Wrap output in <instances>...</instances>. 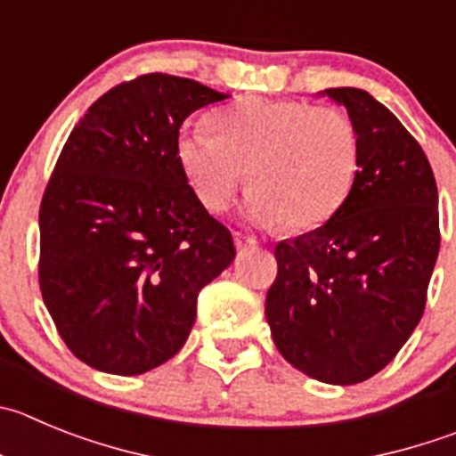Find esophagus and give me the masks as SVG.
Wrapping results in <instances>:
<instances>
[{
    "instance_id": "esophagus-1",
    "label": "esophagus",
    "mask_w": 456,
    "mask_h": 456,
    "mask_svg": "<svg viewBox=\"0 0 456 456\" xmlns=\"http://www.w3.org/2000/svg\"><path fill=\"white\" fill-rule=\"evenodd\" d=\"M233 242H236L238 252H249V249H256L258 248L256 238L245 236V233H240V232L233 233Z\"/></svg>"
}]
</instances>
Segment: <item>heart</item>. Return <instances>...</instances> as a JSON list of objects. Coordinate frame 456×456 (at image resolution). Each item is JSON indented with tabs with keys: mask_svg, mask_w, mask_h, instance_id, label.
Wrapping results in <instances>:
<instances>
[{
	"mask_svg": "<svg viewBox=\"0 0 456 456\" xmlns=\"http://www.w3.org/2000/svg\"><path fill=\"white\" fill-rule=\"evenodd\" d=\"M214 132L184 127L177 161L195 198L223 211L245 182L258 224L290 232L326 223L346 200L357 168V134L338 108L290 99L238 101L214 117Z\"/></svg>",
	"mask_w": 456,
	"mask_h": 456,
	"instance_id": "b5f03b06",
	"label": "heart"
}]
</instances>
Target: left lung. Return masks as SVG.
Returning a JSON list of instances; mask_svg holds the SVG:
<instances>
[{
  "instance_id": "8db88e82",
  "label": "left lung",
  "mask_w": 456,
  "mask_h": 456,
  "mask_svg": "<svg viewBox=\"0 0 456 456\" xmlns=\"http://www.w3.org/2000/svg\"><path fill=\"white\" fill-rule=\"evenodd\" d=\"M324 94L355 127V180L329 223L274 248L265 317L292 367L355 385L382 371L423 317L441 245L439 191L423 148L371 94Z\"/></svg>"
}]
</instances>
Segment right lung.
<instances>
[{"mask_svg": "<svg viewBox=\"0 0 456 456\" xmlns=\"http://www.w3.org/2000/svg\"><path fill=\"white\" fill-rule=\"evenodd\" d=\"M227 94L168 74L117 85L71 130L40 204V290L89 367L139 376L184 346L198 292L236 256L177 161L189 114Z\"/></svg>", "mask_w": 456, "mask_h": 456, "instance_id": "right-lung-1", "label": "right lung"}]
</instances>
